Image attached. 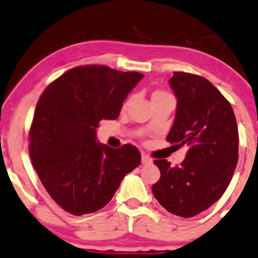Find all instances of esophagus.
Here are the masks:
<instances>
[{"label": "esophagus", "mask_w": 258, "mask_h": 258, "mask_svg": "<svg viewBox=\"0 0 258 258\" xmlns=\"http://www.w3.org/2000/svg\"><path fill=\"white\" fill-rule=\"evenodd\" d=\"M152 163V159L150 158L148 156H146V154H142V164L147 165V164H151Z\"/></svg>", "instance_id": "1"}]
</instances>
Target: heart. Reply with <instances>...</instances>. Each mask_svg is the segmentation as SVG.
I'll list each match as a JSON object with an SVG mask.
<instances>
[{
    "label": "heart",
    "instance_id": "obj_1",
    "mask_svg": "<svg viewBox=\"0 0 258 258\" xmlns=\"http://www.w3.org/2000/svg\"><path fill=\"white\" fill-rule=\"evenodd\" d=\"M168 94H165V93H163V91H159V90H157V91H154L153 94H152V99H154V97H162V96H167ZM127 104H128V101H126L123 104V108L127 106Z\"/></svg>",
    "mask_w": 258,
    "mask_h": 258
}]
</instances>
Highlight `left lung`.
<instances>
[{"label":"left lung","mask_w":258,"mask_h":258,"mask_svg":"<svg viewBox=\"0 0 258 258\" xmlns=\"http://www.w3.org/2000/svg\"><path fill=\"white\" fill-rule=\"evenodd\" d=\"M169 85L177 112L167 141L188 152L177 167L167 159L154 161L161 179L152 193L167 211L191 218L218 202L231 181L238 159L237 123L230 102L205 78L175 72Z\"/></svg>","instance_id":"8db88e82"}]
</instances>
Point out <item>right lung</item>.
I'll list each match as a JSON object with an SVG mask.
<instances>
[{
  "label": "right lung",
  "mask_w": 258,
  "mask_h": 258,
  "mask_svg": "<svg viewBox=\"0 0 258 258\" xmlns=\"http://www.w3.org/2000/svg\"><path fill=\"white\" fill-rule=\"evenodd\" d=\"M143 78L105 65L68 70L43 91L29 131V156L54 202L73 215L95 213L112 199L122 179L141 163L135 146L96 141L101 120H115Z\"/></svg>",
  "instance_id": "obj_1"
}]
</instances>
